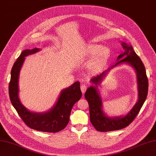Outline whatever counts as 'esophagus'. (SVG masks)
I'll use <instances>...</instances> for the list:
<instances>
[{
    "label": "esophagus",
    "mask_w": 156,
    "mask_h": 156,
    "mask_svg": "<svg viewBox=\"0 0 156 156\" xmlns=\"http://www.w3.org/2000/svg\"><path fill=\"white\" fill-rule=\"evenodd\" d=\"M80 88H81V91H82V93L84 94L85 93L86 90H87V86L85 84H82L81 86H80Z\"/></svg>",
    "instance_id": "34e87169"
}]
</instances>
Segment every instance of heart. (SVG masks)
<instances>
[{
    "label": "heart",
    "instance_id": "1",
    "mask_svg": "<svg viewBox=\"0 0 156 156\" xmlns=\"http://www.w3.org/2000/svg\"><path fill=\"white\" fill-rule=\"evenodd\" d=\"M111 50L108 47L98 44H89L86 46L84 51L85 58H94L90 64L92 70H96L106 62L110 58Z\"/></svg>",
    "mask_w": 156,
    "mask_h": 156
}]
</instances>
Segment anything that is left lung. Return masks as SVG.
Instances as JSON below:
<instances>
[{"label": "left lung", "mask_w": 156, "mask_h": 156, "mask_svg": "<svg viewBox=\"0 0 156 156\" xmlns=\"http://www.w3.org/2000/svg\"><path fill=\"white\" fill-rule=\"evenodd\" d=\"M124 52L119 55L118 59L119 60L117 64L122 62H126L135 68L137 77V84H138L139 98L137 102L133 107L132 110L124 117L110 118L105 115L102 110V101L97 91L98 86L102 80L106 72L110 70L108 68L106 72L90 80L92 86L87 89L85 92V98L88 101L90 108V119L92 124L97 131L105 132L118 130L127 127L135 119L137 114L146 99L148 92V80L146 75L144 65L140 58L137 55L133 50L132 46H128L125 42L122 43ZM115 66H112L111 68Z\"/></svg>", "instance_id": "8db88e82"}]
</instances>
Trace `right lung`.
<instances>
[{
  "label": "right lung",
  "mask_w": 156,
  "mask_h": 156,
  "mask_svg": "<svg viewBox=\"0 0 156 156\" xmlns=\"http://www.w3.org/2000/svg\"><path fill=\"white\" fill-rule=\"evenodd\" d=\"M39 49L25 50L14 62L11 70V76L9 86V97L18 114L27 126L37 131L56 133L66 127L69 122L70 114L74 104L82 96L80 82H76L62 91L58 102L51 110L46 113H33L23 106L19 98V76L20 68L25 56L38 52Z\"/></svg>",
  "instance_id": "1"
}]
</instances>
